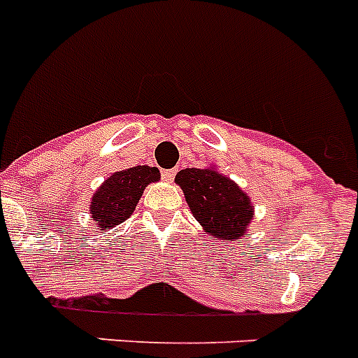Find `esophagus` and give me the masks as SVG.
<instances>
[{
  "mask_svg": "<svg viewBox=\"0 0 358 358\" xmlns=\"http://www.w3.org/2000/svg\"><path fill=\"white\" fill-rule=\"evenodd\" d=\"M173 177H176V170H163V179L164 181H168V182H172L173 181Z\"/></svg>",
  "mask_w": 358,
  "mask_h": 358,
  "instance_id": "1",
  "label": "esophagus"
}]
</instances>
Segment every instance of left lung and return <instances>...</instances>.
Listing matches in <instances>:
<instances>
[{"mask_svg":"<svg viewBox=\"0 0 358 358\" xmlns=\"http://www.w3.org/2000/svg\"><path fill=\"white\" fill-rule=\"evenodd\" d=\"M192 213L215 241L241 239L253 219L250 197L215 168H186L176 176Z\"/></svg>","mask_w":358,"mask_h":358,"instance_id":"obj_1","label":"left lung"}]
</instances>
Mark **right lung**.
<instances>
[{"mask_svg": "<svg viewBox=\"0 0 358 358\" xmlns=\"http://www.w3.org/2000/svg\"><path fill=\"white\" fill-rule=\"evenodd\" d=\"M155 166H132L115 172L92 195L90 215L97 230H112L132 215L150 182L159 181Z\"/></svg>", "mask_w": 358, "mask_h": 358, "instance_id": "1", "label": "right lung"}]
</instances>
